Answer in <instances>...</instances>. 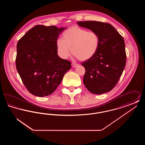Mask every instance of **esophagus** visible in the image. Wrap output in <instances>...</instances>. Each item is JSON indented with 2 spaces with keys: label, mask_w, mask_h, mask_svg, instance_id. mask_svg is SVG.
Masks as SVG:
<instances>
[{
  "label": "esophagus",
  "mask_w": 145,
  "mask_h": 145,
  "mask_svg": "<svg viewBox=\"0 0 145 145\" xmlns=\"http://www.w3.org/2000/svg\"><path fill=\"white\" fill-rule=\"evenodd\" d=\"M71 65H72V66L73 67H76V66H78L79 65L77 64V63H72Z\"/></svg>",
  "instance_id": "obj_1"
}]
</instances>
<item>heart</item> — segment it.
<instances>
[{"label": "heart", "instance_id": "b5f03b06", "mask_svg": "<svg viewBox=\"0 0 145 145\" xmlns=\"http://www.w3.org/2000/svg\"><path fill=\"white\" fill-rule=\"evenodd\" d=\"M63 39H57L56 46L57 53L63 59H67L71 52L81 61L91 59L99 46L98 35L93 31L78 27L69 28L63 33Z\"/></svg>", "mask_w": 145, "mask_h": 145}]
</instances>
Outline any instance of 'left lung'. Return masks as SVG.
Listing matches in <instances>:
<instances>
[{
    "label": "left lung",
    "mask_w": 145,
    "mask_h": 145,
    "mask_svg": "<svg viewBox=\"0 0 145 145\" xmlns=\"http://www.w3.org/2000/svg\"><path fill=\"white\" fill-rule=\"evenodd\" d=\"M77 23L96 33L99 38V46L95 55L82 64L85 69L84 84L93 94L109 92L117 84L125 66L124 39L110 24L98 21Z\"/></svg>",
    "instance_id": "1"
}]
</instances>
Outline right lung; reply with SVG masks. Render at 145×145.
<instances>
[{"label":"right lung","mask_w":145,"mask_h":145,"mask_svg":"<svg viewBox=\"0 0 145 145\" xmlns=\"http://www.w3.org/2000/svg\"><path fill=\"white\" fill-rule=\"evenodd\" d=\"M66 28L37 25L17 44L16 69L26 88L36 96L53 93L71 68L57 55L56 41Z\"/></svg>","instance_id":"add662e5"}]
</instances>
